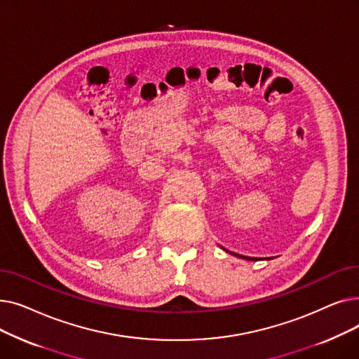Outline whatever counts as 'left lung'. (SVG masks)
Segmentation results:
<instances>
[{"instance_id":"obj_1","label":"left lung","mask_w":359,"mask_h":359,"mask_svg":"<svg viewBox=\"0 0 359 359\" xmlns=\"http://www.w3.org/2000/svg\"><path fill=\"white\" fill-rule=\"evenodd\" d=\"M233 255H236V256H238V257H243V259H250V257H246V256H240V255H237V253H233ZM253 260V259H252Z\"/></svg>"}]
</instances>
